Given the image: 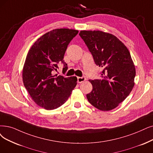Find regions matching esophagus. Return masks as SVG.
I'll list each match as a JSON object with an SVG mask.
<instances>
[{
    "instance_id": "1",
    "label": "esophagus",
    "mask_w": 153,
    "mask_h": 153,
    "mask_svg": "<svg viewBox=\"0 0 153 153\" xmlns=\"http://www.w3.org/2000/svg\"><path fill=\"white\" fill-rule=\"evenodd\" d=\"M86 80V78L85 76H82V77H78L77 78V81L78 83H82L84 81Z\"/></svg>"
}]
</instances>
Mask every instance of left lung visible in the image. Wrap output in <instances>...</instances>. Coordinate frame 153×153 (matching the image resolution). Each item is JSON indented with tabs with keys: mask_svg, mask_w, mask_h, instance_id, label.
<instances>
[{
	"mask_svg": "<svg viewBox=\"0 0 153 153\" xmlns=\"http://www.w3.org/2000/svg\"><path fill=\"white\" fill-rule=\"evenodd\" d=\"M79 35L103 71L100 78L89 80L93 89L88 102L102 111L117 107L134 86L135 66L127 47L115 36L100 30H81Z\"/></svg>",
	"mask_w": 153,
	"mask_h": 153,
	"instance_id": "1",
	"label": "left lung"
}]
</instances>
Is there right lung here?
Masks as SVG:
<instances>
[{"label":"right lung","mask_w":153,"mask_h":153,"mask_svg":"<svg viewBox=\"0 0 153 153\" xmlns=\"http://www.w3.org/2000/svg\"><path fill=\"white\" fill-rule=\"evenodd\" d=\"M77 30L57 29L42 35L29 50L24 63L22 80L24 87L34 102L47 110L62 105L77 84L76 76L53 75L63 64L64 73L68 70L63 60L65 51Z\"/></svg>","instance_id":"add662e5"}]
</instances>
